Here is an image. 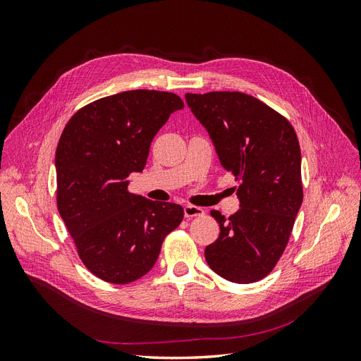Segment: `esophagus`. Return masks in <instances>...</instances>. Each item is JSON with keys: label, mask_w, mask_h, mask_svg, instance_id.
Wrapping results in <instances>:
<instances>
[{"label": "esophagus", "mask_w": 361, "mask_h": 361, "mask_svg": "<svg viewBox=\"0 0 361 361\" xmlns=\"http://www.w3.org/2000/svg\"><path fill=\"white\" fill-rule=\"evenodd\" d=\"M204 214V209L199 206H192V204H185L183 206V215L185 218H192V216H200Z\"/></svg>", "instance_id": "34e87169"}]
</instances>
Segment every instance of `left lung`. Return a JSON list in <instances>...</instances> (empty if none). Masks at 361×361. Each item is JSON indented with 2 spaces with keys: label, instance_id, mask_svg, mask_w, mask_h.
Segmentation results:
<instances>
[{
  "label": "left lung",
  "instance_id": "obj_1",
  "mask_svg": "<svg viewBox=\"0 0 361 361\" xmlns=\"http://www.w3.org/2000/svg\"><path fill=\"white\" fill-rule=\"evenodd\" d=\"M185 99L238 182V212L226 218L211 211L220 236L204 248L206 262L228 281L255 283L276 267L302 203L297 134L281 114L241 92L187 93Z\"/></svg>",
  "mask_w": 361,
  "mask_h": 361
}]
</instances>
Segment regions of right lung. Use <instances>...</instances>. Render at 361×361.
<instances>
[{"instance_id":"1","label":"right lung","mask_w":361,"mask_h":361,"mask_svg":"<svg viewBox=\"0 0 361 361\" xmlns=\"http://www.w3.org/2000/svg\"><path fill=\"white\" fill-rule=\"evenodd\" d=\"M182 108L174 93L122 92L81 108L60 137L59 212L82 264L108 283L147 274L164 238L182 221L180 204L128 191V176L143 171L152 140Z\"/></svg>"}]
</instances>
